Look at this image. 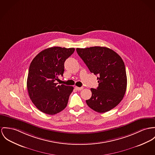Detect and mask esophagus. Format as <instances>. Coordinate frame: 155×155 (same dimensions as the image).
Wrapping results in <instances>:
<instances>
[{
  "mask_svg": "<svg viewBox=\"0 0 155 155\" xmlns=\"http://www.w3.org/2000/svg\"><path fill=\"white\" fill-rule=\"evenodd\" d=\"M75 88L77 90H78V91H81V90H82L83 89V87H75Z\"/></svg>",
  "mask_w": 155,
  "mask_h": 155,
  "instance_id": "34e87169",
  "label": "esophagus"
}]
</instances>
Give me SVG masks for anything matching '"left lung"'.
I'll return each mask as SVG.
<instances>
[{
	"label": "left lung",
	"mask_w": 155,
	"mask_h": 155,
	"mask_svg": "<svg viewBox=\"0 0 155 155\" xmlns=\"http://www.w3.org/2000/svg\"><path fill=\"white\" fill-rule=\"evenodd\" d=\"M80 58L90 71L98 75V87L91 88V97L87 104L98 113H105L117 106L127 88L124 63L113 50L102 47L77 48Z\"/></svg>",
	"instance_id": "obj_1"
}]
</instances>
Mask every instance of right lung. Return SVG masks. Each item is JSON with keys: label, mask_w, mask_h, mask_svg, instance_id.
Returning <instances> with one entry per match:
<instances>
[{"label": "right lung", "mask_w": 155, "mask_h": 155, "mask_svg": "<svg viewBox=\"0 0 155 155\" xmlns=\"http://www.w3.org/2000/svg\"><path fill=\"white\" fill-rule=\"evenodd\" d=\"M74 48L54 47L40 52L32 61L28 72L27 89L32 102L41 111L54 115L67 107L73 87L58 85L56 81L64 71V62Z\"/></svg>", "instance_id": "add662e5"}]
</instances>
